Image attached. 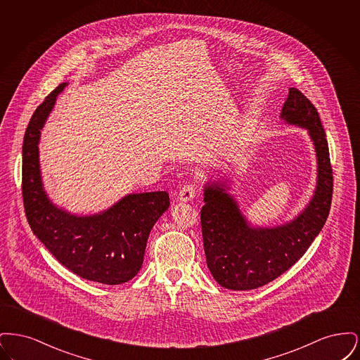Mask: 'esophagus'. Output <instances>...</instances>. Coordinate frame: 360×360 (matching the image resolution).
<instances>
[{
  "label": "esophagus",
  "instance_id": "obj_1",
  "mask_svg": "<svg viewBox=\"0 0 360 360\" xmlns=\"http://www.w3.org/2000/svg\"><path fill=\"white\" fill-rule=\"evenodd\" d=\"M194 195H195V188H194V185L186 184V185H184V186L181 188V190H179L178 198H179V201H182V202H188V201H191V200L194 198Z\"/></svg>",
  "mask_w": 360,
  "mask_h": 360
}]
</instances>
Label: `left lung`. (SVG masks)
<instances>
[{"mask_svg": "<svg viewBox=\"0 0 360 360\" xmlns=\"http://www.w3.org/2000/svg\"><path fill=\"white\" fill-rule=\"evenodd\" d=\"M281 117L308 129L317 153V188L308 207L294 221L263 229L248 225L223 185L206 186L201 209L206 263L213 278L231 290L257 289L288 271L307 252L329 214L333 172L316 106L290 87Z\"/></svg>", "mask_w": 360, "mask_h": 360, "instance_id": "left-lung-1", "label": "left lung"}]
</instances>
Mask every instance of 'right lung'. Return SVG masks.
Masks as SVG:
<instances>
[{
	"instance_id": "obj_1",
	"label": "right lung",
	"mask_w": 360,
	"mask_h": 360,
	"mask_svg": "<svg viewBox=\"0 0 360 360\" xmlns=\"http://www.w3.org/2000/svg\"><path fill=\"white\" fill-rule=\"evenodd\" d=\"M60 84L34 110L22 143V202L31 229L65 267L87 281L120 285L143 264L148 235L167 210V191L129 194L109 210L78 217L52 205L39 169V139Z\"/></svg>"
}]
</instances>
